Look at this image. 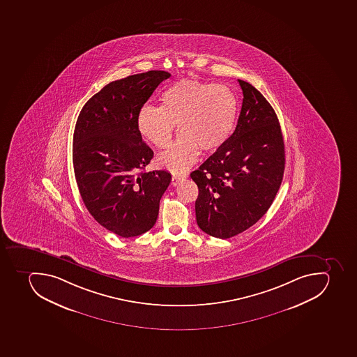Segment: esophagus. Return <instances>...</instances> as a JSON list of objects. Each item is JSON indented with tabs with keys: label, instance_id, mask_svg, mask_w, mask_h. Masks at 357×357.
I'll return each instance as SVG.
<instances>
[{
	"label": "esophagus",
	"instance_id": "34e87169",
	"mask_svg": "<svg viewBox=\"0 0 357 357\" xmlns=\"http://www.w3.org/2000/svg\"><path fill=\"white\" fill-rule=\"evenodd\" d=\"M188 178V174H174L172 176V185H178L181 182Z\"/></svg>",
	"mask_w": 357,
	"mask_h": 357
}]
</instances>
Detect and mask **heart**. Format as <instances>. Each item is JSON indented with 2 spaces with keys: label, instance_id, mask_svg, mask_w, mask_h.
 I'll return each mask as SVG.
<instances>
[{
  "label": "heart",
  "instance_id": "b5f03b06",
  "mask_svg": "<svg viewBox=\"0 0 357 357\" xmlns=\"http://www.w3.org/2000/svg\"><path fill=\"white\" fill-rule=\"evenodd\" d=\"M236 114V98L226 86L183 79L164 90L162 106L141 107L137 126L150 144L165 148L177 124L181 135L157 162L166 169L183 173L195 164L200 150L208 153L225 144Z\"/></svg>",
  "mask_w": 357,
  "mask_h": 357
}]
</instances>
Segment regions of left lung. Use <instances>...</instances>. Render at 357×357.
<instances>
[{"label":"left lung","mask_w":357,"mask_h":357,"mask_svg":"<svg viewBox=\"0 0 357 357\" xmlns=\"http://www.w3.org/2000/svg\"><path fill=\"white\" fill-rule=\"evenodd\" d=\"M236 129L191 173L197 183L195 217L213 237L229 238L255 225L276 197L284 169L282 129L267 99L246 81Z\"/></svg>","instance_id":"left-lung-1"}]
</instances>
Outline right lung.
Here are the masks:
<instances>
[{
	"label": "right lung",
	"mask_w": 357,
	"mask_h": 357,
	"mask_svg": "<svg viewBox=\"0 0 357 357\" xmlns=\"http://www.w3.org/2000/svg\"><path fill=\"white\" fill-rule=\"evenodd\" d=\"M169 77L153 70L113 81L84 104L75 123L73 159L81 198L98 224L121 237L153 228L171 183L168 172H144L153 151L137 126L141 107Z\"/></svg>",
	"instance_id": "right-lung-1"
}]
</instances>
